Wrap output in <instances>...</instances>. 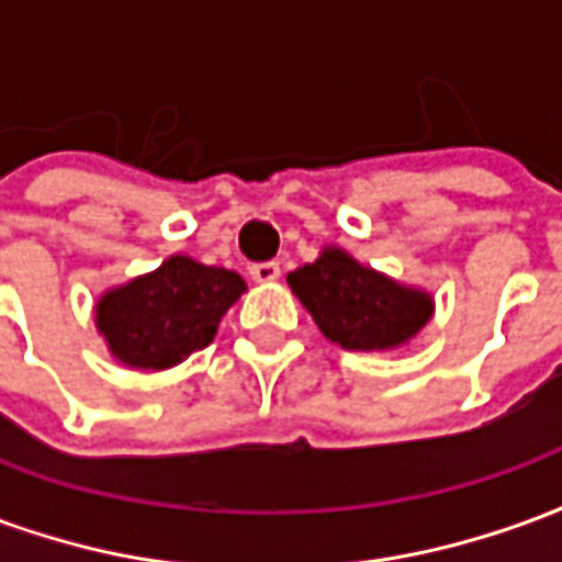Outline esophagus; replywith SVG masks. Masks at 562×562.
Wrapping results in <instances>:
<instances>
[{
	"mask_svg": "<svg viewBox=\"0 0 562 562\" xmlns=\"http://www.w3.org/2000/svg\"><path fill=\"white\" fill-rule=\"evenodd\" d=\"M249 277L256 282H277L280 280V265L277 261H261V265H252L249 268Z\"/></svg>",
	"mask_w": 562,
	"mask_h": 562,
	"instance_id": "obj_1",
	"label": "esophagus"
}]
</instances>
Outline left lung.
Segmentation results:
<instances>
[{
    "mask_svg": "<svg viewBox=\"0 0 562 562\" xmlns=\"http://www.w3.org/2000/svg\"><path fill=\"white\" fill-rule=\"evenodd\" d=\"M289 289L318 330L352 352H394L434 318V294L361 265L340 246H322L316 261L292 270Z\"/></svg>",
    "mask_w": 562,
    "mask_h": 562,
    "instance_id": "obj_1",
    "label": "left lung"
}]
</instances>
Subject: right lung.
<instances>
[{
  "label": "right lung",
  "instance_id": "right-lung-1",
  "mask_svg": "<svg viewBox=\"0 0 562 562\" xmlns=\"http://www.w3.org/2000/svg\"><path fill=\"white\" fill-rule=\"evenodd\" d=\"M244 292L240 273L171 256L99 294L92 318L116 364L159 373L210 346L222 316Z\"/></svg>",
  "mask_w": 562,
  "mask_h": 562
}]
</instances>
